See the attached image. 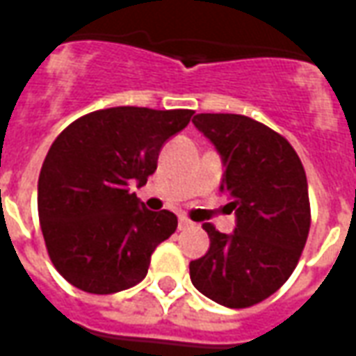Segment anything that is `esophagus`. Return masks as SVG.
<instances>
[{"label": "esophagus", "mask_w": 356, "mask_h": 356, "mask_svg": "<svg viewBox=\"0 0 356 356\" xmlns=\"http://www.w3.org/2000/svg\"><path fill=\"white\" fill-rule=\"evenodd\" d=\"M194 223L188 217H179V231H186V229H193Z\"/></svg>", "instance_id": "esophagus-1"}]
</instances>
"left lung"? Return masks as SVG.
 <instances>
[{"label":"left lung","instance_id":"left-lung-1","mask_svg":"<svg viewBox=\"0 0 356 356\" xmlns=\"http://www.w3.org/2000/svg\"><path fill=\"white\" fill-rule=\"evenodd\" d=\"M193 124L223 162L234 232L204 223L209 250L191 261L194 288L219 305L244 309L273 296L305 248L311 208L303 163L282 135L240 114H196Z\"/></svg>","mask_w":356,"mask_h":356}]
</instances>
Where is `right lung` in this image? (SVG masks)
<instances>
[{"mask_svg":"<svg viewBox=\"0 0 356 356\" xmlns=\"http://www.w3.org/2000/svg\"><path fill=\"white\" fill-rule=\"evenodd\" d=\"M193 110L116 106L78 118L51 145L38 181V211L51 261L88 293L139 284L156 246L177 229L168 209L150 211L129 193L158 165L163 143Z\"/></svg>","mask_w":356,"mask_h":356,"instance_id":"add662e5","label":"right lung"}]
</instances>
